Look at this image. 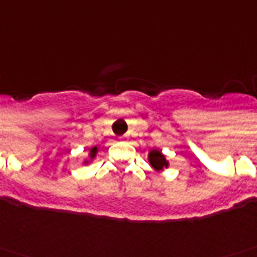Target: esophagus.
I'll return each mask as SVG.
<instances>
[{
    "mask_svg": "<svg viewBox=\"0 0 257 257\" xmlns=\"http://www.w3.org/2000/svg\"><path fill=\"white\" fill-rule=\"evenodd\" d=\"M119 139H121V141H122V142H125V141H126V136H121Z\"/></svg>",
    "mask_w": 257,
    "mask_h": 257,
    "instance_id": "obj_1",
    "label": "esophagus"
}]
</instances>
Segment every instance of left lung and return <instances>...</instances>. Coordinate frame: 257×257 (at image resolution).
<instances>
[{"label":"left lung","instance_id":"obj_1","mask_svg":"<svg viewBox=\"0 0 257 257\" xmlns=\"http://www.w3.org/2000/svg\"><path fill=\"white\" fill-rule=\"evenodd\" d=\"M149 161H150V166L153 167L156 171H161L168 167V161L160 150H152L149 153Z\"/></svg>","mask_w":257,"mask_h":257}]
</instances>
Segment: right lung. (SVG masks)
Masks as SVG:
<instances>
[{"label":"right lung","mask_w":257,"mask_h":257,"mask_svg":"<svg viewBox=\"0 0 257 257\" xmlns=\"http://www.w3.org/2000/svg\"><path fill=\"white\" fill-rule=\"evenodd\" d=\"M97 146H94V147H91L90 149V153H89V159L90 160H93L94 159V157H96V154H97ZM90 160H86L85 161V164H87V163H89V161H90Z\"/></svg>","instance_id":"right-lung-1"}]
</instances>
